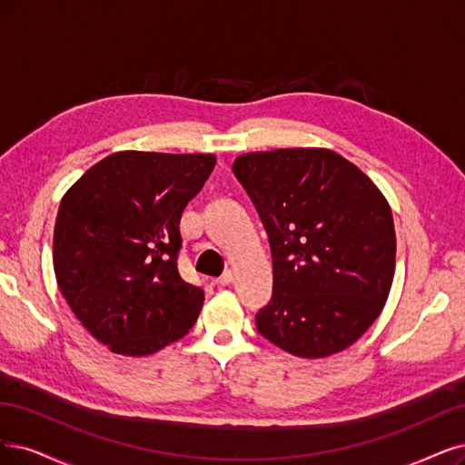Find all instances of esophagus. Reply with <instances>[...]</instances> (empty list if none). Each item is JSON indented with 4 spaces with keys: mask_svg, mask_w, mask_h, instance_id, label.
<instances>
[{
    "mask_svg": "<svg viewBox=\"0 0 465 465\" xmlns=\"http://www.w3.org/2000/svg\"><path fill=\"white\" fill-rule=\"evenodd\" d=\"M233 282V272L232 270H226L222 273L220 278H216V285L218 287H226V285H230Z\"/></svg>",
    "mask_w": 465,
    "mask_h": 465,
    "instance_id": "34e87169",
    "label": "esophagus"
}]
</instances>
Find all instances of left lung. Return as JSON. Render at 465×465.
<instances>
[{"label": "left lung", "mask_w": 465, "mask_h": 465, "mask_svg": "<svg viewBox=\"0 0 465 465\" xmlns=\"http://www.w3.org/2000/svg\"><path fill=\"white\" fill-rule=\"evenodd\" d=\"M272 249L270 302L256 330L301 358L345 351L381 314L397 235L387 199L331 149L247 153L233 161Z\"/></svg>", "instance_id": "obj_1"}]
</instances>
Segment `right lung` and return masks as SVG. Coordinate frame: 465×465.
Wrapping results in <instances>:
<instances>
[{
  "label": "right lung",
  "instance_id": "obj_1",
  "mask_svg": "<svg viewBox=\"0 0 465 465\" xmlns=\"http://www.w3.org/2000/svg\"><path fill=\"white\" fill-rule=\"evenodd\" d=\"M214 164V154L120 151L61 199L57 285L84 328L113 352L147 356L193 328L204 293L178 272L180 220Z\"/></svg>",
  "mask_w": 465,
  "mask_h": 465
}]
</instances>
